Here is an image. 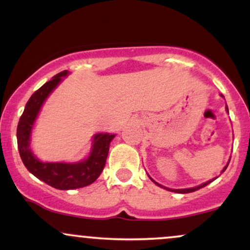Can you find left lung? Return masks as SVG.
I'll return each instance as SVG.
<instances>
[{
  "label": "left lung",
  "mask_w": 250,
  "mask_h": 250,
  "mask_svg": "<svg viewBox=\"0 0 250 250\" xmlns=\"http://www.w3.org/2000/svg\"><path fill=\"white\" fill-rule=\"evenodd\" d=\"M222 96V95H221ZM223 97V96H222ZM227 111H228V107H227ZM229 161H230V160H229ZM228 165H229V162L227 163V166L225 168H223V170H222V173L223 171L226 170L227 169V167H228ZM215 179H216V177H215ZM215 179H213V180H210V181H207V182H205V183H202V185H200V186H197V187H194V188H187V189H169V188H166V187H163V186H161V185H159V183L157 182H155V181L153 180V179H150L151 181H153V182L155 183V185H157L159 186V187H161V188H165V189H167V190H170V191H174V193H181V194H187V193H193V191H195V190H199L200 188H203V187H206V186L207 185H209V183L210 182H213V181L215 180Z\"/></svg>",
  "instance_id": "left-lung-1"
}]
</instances>
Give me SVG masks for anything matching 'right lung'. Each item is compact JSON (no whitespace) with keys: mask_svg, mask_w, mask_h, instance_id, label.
I'll return each mask as SVG.
<instances>
[{"mask_svg":"<svg viewBox=\"0 0 250 250\" xmlns=\"http://www.w3.org/2000/svg\"><path fill=\"white\" fill-rule=\"evenodd\" d=\"M67 75V70L61 71L30 96L23 114L20 117L16 133L20 156L25 168L39 180L60 190H69L91 185L101 175L107 161L109 145L115 137V135L108 133L96 134L88 159L76 163L41 162L31 153L30 134L40 109L51 91L62 81V77Z\"/></svg>","mask_w":250,"mask_h":250,"instance_id":"right-lung-1","label":"right lung"}]
</instances>
